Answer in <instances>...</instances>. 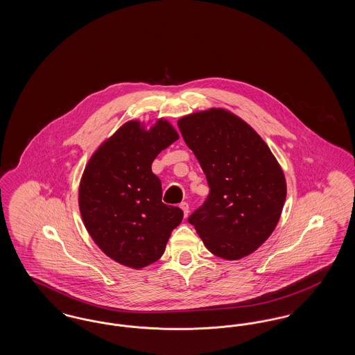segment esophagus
Wrapping results in <instances>:
<instances>
[{
	"instance_id": "34e87169",
	"label": "esophagus",
	"mask_w": 355,
	"mask_h": 355,
	"mask_svg": "<svg viewBox=\"0 0 355 355\" xmlns=\"http://www.w3.org/2000/svg\"><path fill=\"white\" fill-rule=\"evenodd\" d=\"M180 207L184 210V214H185V217H187V214H189V203L181 202L180 203Z\"/></svg>"
}]
</instances>
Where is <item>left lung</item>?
I'll return each mask as SVG.
<instances>
[{
    "label": "left lung",
    "instance_id": "left-lung-1",
    "mask_svg": "<svg viewBox=\"0 0 355 355\" xmlns=\"http://www.w3.org/2000/svg\"><path fill=\"white\" fill-rule=\"evenodd\" d=\"M210 193L187 220L209 252L233 261L257 250L275 229L286 200L284 171L265 141L223 109L178 121Z\"/></svg>",
    "mask_w": 355,
    "mask_h": 355
}]
</instances>
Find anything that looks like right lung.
<instances>
[{"label": "right lung", "mask_w": 355, "mask_h": 355, "mask_svg": "<svg viewBox=\"0 0 355 355\" xmlns=\"http://www.w3.org/2000/svg\"><path fill=\"white\" fill-rule=\"evenodd\" d=\"M178 139L168 121L150 130L126 122L105 141L86 165L80 184L85 227L103 253L125 266L141 269L165 252L184 211L162 202L155 157Z\"/></svg>", "instance_id": "1"}]
</instances>
